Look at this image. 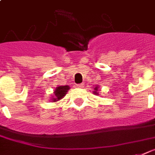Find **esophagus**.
<instances>
[{"label": "esophagus", "mask_w": 155, "mask_h": 155, "mask_svg": "<svg viewBox=\"0 0 155 155\" xmlns=\"http://www.w3.org/2000/svg\"><path fill=\"white\" fill-rule=\"evenodd\" d=\"M77 87H78V88H83L84 87V84H78V85H77Z\"/></svg>", "instance_id": "34e87169"}]
</instances>
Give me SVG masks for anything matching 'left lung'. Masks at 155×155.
<instances>
[{
	"label": "left lung",
	"mask_w": 155,
	"mask_h": 155,
	"mask_svg": "<svg viewBox=\"0 0 155 155\" xmlns=\"http://www.w3.org/2000/svg\"><path fill=\"white\" fill-rule=\"evenodd\" d=\"M98 89H99V86H98V85H96L95 88L93 89H94V91H93V94H95V95H98V93H97Z\"/></svg>",
	"instance_id": "8db88e82"
}]
</instances>
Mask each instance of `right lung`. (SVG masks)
Here are the masks:
<instances>
[{"label": "right lung", "mask_w": 155, "mask_h": 155, "mask_svg": "<svg viewBox=\"0 0 155 155\" xmlns=\"http://www.w3.org/2000/svg\"><path fill=\"white\" fill-rule=\"evenodd\" d=\"M69 89H70V86L67 85H58V87H56L54 90L53 95H52L51 99L52 100V102H57L60 100H62L66 96Z\"/></svg>", "instance_id": "1"}]
</instances>
